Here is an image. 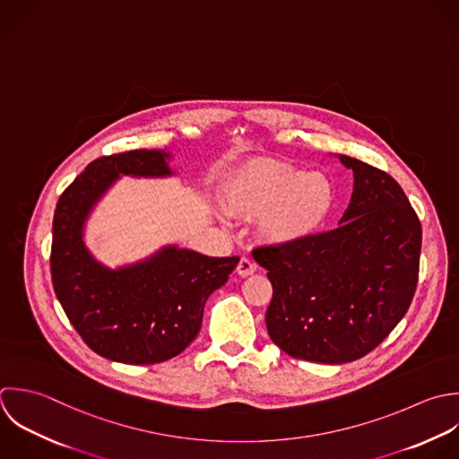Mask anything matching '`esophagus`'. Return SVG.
I'll use <instances>...</instances> for the list:
<instances>
[{"instance_id":"esophagus-1","label":"esophagus","mask_w":459,"mask_h":459,"mask_svg":"<svg viewBox=\"0 0 459 459\" xmlns=\"http://www.w3.org/2000/svg\"><path fill=\"white\" fill-rule=\"evenodd\" d=\"M255 270H257L255 263H254L252 259H248V257H241L239 263H238V268H236L238 275H241V277H248V275H252Z\"/></svg>"}]
</instances>
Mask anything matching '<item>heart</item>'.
<instances>
[{"label":"heart","instance_id":"heart-1","mask_svg":"<svg viewBox=\"0 0 459 459\" xmlns=\"http://www.w3.org/2000/svg\"><path fill=\"white\" fill-rule=\"evenodd\" d=\"M227 204L243 218H259L257 230L272 247H295L316 236L333 218L338 191L322 171L279 160H250L227 182Z\"/></svg>","mask_w":459,"mask_h":459}]
</instances>
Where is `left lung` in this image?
<instances>
[{"mask_svg":"<svg viewBox=\"0 0 459 459\" xmlns=\"http://www.w3.org/2000/svg\"><path fill=\"white\" fill-rule=\"evenodd\" d=\"M354 173L351 204L334 230L295 247H261L273 297L272 342L288 356L325 365L372 352L404 318L419 282L422 227L388 173L338 155Z\"/></svg>","mask_w":459,"mask_h":459,"instance_id":"1","label":"left lung"}]
</instances>
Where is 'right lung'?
Returning <instances> with one entry per match:
<instances>
[{
	"label": "right lung",
	"mask_w": 459,
	"mask_h": 459,
	"mask_svg": "<svg viewBox=\"0 0 459 459\" xmlns=\"http://www.w3.org/2000/svg\"><path fill=\"white\" fill-rule=\"evenodd\" d=\"M171 153L134 150L100 157L60 195L53 216L51 281L71 325L110 361L153 365L178 356L198 334L204 306L239 257H209L168 245L132 264L108 268L85 247L83 229L121 175L164 178Z\"/></svg>",
	"instance_id": "obj_1"
}]
</instances>
